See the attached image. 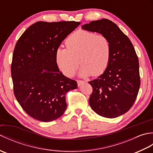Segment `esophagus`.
I'll return each mask as SVG.
<instances>
[{
  "mask_svg": "<svg viewBox=\"0 0 153 153\" xmlns=\"http://www.w3.org/2000/svg\"><path fill=\"white\" fill-rule=\"evenodd\" d=\"M77 85L79 87V86H81L82 85H83V84H84L85 82H83V81H82V80H77Z\"/></svg>",
  "mask_w": 153,
  "mask_h": 153,
  "instance_id": "1",
  "label": "esophagus"
}]
</instances>
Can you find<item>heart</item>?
Returning a JSON list of instances; mask_svg holds the SVG:
<instances>
[{
	"label": "heart",
	"instance_id": "1",
	"mask_svg": "<svg viewBox=\"0 0 153 153\" xmlns=\"http://www.w3.org/2000/svg\"><path fill=\"white\" fill-rule=\"evenodd\" d=\"M66 44L67 48L59 47L55 53L56 65L65 76L72 77L79 62L82 65L79 72L82 77L99 76L105 72L111 54L107 37L79 30L68 37Z\"/></svg>",
	"mask_w": 153,
	"mask_h": 153
}]
</instances>
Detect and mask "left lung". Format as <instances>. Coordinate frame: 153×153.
I'll list each match as a JSON object with an SVG mask.
<instances>
[{
    "mask_svg": "<svg viewBox=\"0 0 153 153\" xmlns=\"http://www.w3.org/2000/svg\"><path fill=\"white\" fill-rule=\"evenodd\" d=\"M84 30L97 32L109 40L111 54L106 70L89 82L93 87L89 105L97 114L114 118L127 112L134 105L140 87L139 60L129 39L108 19L82 25Z\"/></svg>",
    "mask_w": 153,
    "mask_h": 153,
    "instance_id": "1",
    "label": "left lung"
}]
</instances>
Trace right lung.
<instances>
[{
  "mask_svg": "<svg viewBox=\"0 0 153 153\" xmlns=\"http://www.w3.org/2000/svg\"><path fill=\"white\" fill-rule=\"evenodd\" d=\"M78 22H37L19 37L13 53L14 93L22 108L41 122L53 121L67 108L66 95L77 87L58 69L55 53Z\"/></svg>",
  "mask_w": 153,
  "mask_h": 153,
  "instance_id": "right-lung-1",
  "label": "right lung"
}]
</instances>
